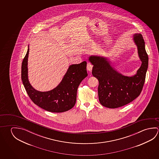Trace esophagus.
I'll list each match as a JSON object with an SVG mask.
<instances>
[{
    "mask_svg": "<svg viewBox=\"0 0 159 159\" xmlns=\"http://www.w3.org/2000/svg\"><path fill=\"white\" fill-rule=\"evenodd\" d=\"M93 66L91 64V63H88L87 64V70L89 71H91L92 70V69H93Z\"/></svg>",
    "mask_w": 159,
    "mask_h": 159,
    "instance_id": "34e87169",
    "label": "esophagus"
}]
</instances>
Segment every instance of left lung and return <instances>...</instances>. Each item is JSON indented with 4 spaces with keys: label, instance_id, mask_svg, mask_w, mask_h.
I'll return each instance as SVG.
<instances>
[{
    "label": "left lung",
    "instance_id": "1",
    "mask_svg": "<svg viewBox=\"0 0 159 159\" xmlns=\"http://www.w3.org/2000/svg\"><path fill=\"white\" fill-rule=\"evenodd\" d=\"M133 37L141 61L134 75L128 76L118 72L107 57L91 55L89 57L93 65L92 74L99 81V102L106 107L115 109L128 104L138 98L142 91L148 68V55L142 35L135 33Z\"/></svg>",
    "mask_w": 159,
    "mask_h": 159
}]
</instances>
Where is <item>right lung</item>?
I'll return each mask as SVG.
<instances>
[{
    "label": "right lung",
    "mask_w": 159,
    "mask_h": 159,
    "mask_svg": "<svg viewBox=\"0 0 159 159\" xmlns=\"http://www.w3.org/2000/svg\"><path fill=\"white\" fill-rule=\"evenodd\" d=\"M28 46L21 64V80L26 93L35 104L48 111L63 112L73 108L76 100L77 90L81 82L88 76L85 61L69 66L62 80L56 88L40 91L31 86L28 79Z\"/></svg>",
    "instance_id": "right-lung-1"
}]
</instances>
